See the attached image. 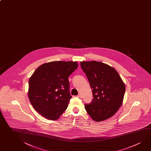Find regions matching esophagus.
Listing matches in <instances>:
<instances>
[{"label": "esophagus", "mask_w": 151, "mask_h": 151, "mask_svg": "<svg viewBox=\"0 0 151 151\" xmlns=\"http://www.w3.org/2000/svg\"><path fill=\"white\" fill-rule=\"evenodd\" d=\"M77 96H78V98H81L82 97V94H81V93H79L78 95H77Z\"/></svg>", "instance_id": "esophagus-1"}]
</instances>
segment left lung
I'll return each mask as SVG.
<instances>
[{
    "label": "left lung",
    "instance_id": "obj_1",
    "mask_svg": "<svg viewBox=\"0 0 151 151\" xmlns=\"http://www.w3.org/2000/svg\"><path fill=\"white\" fill-rule=\"evenodd\" d=\"M93 93L90 104L85 108L95 122H102L116 114L123 102L125 85L113 67L100 61L80 62Z\"/></svg>",
    "mask_w": 151,
    "mask_h": 151
}]
</instances>
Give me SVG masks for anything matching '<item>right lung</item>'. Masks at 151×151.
<instances>
[{
	"label": "right lung",
	"mask_w": 151,
	"mask_h": 151,
	"mask_svg": "<svg viewBox=\"0 0 151 151\" xmlns=\"http://www.w3.org/2000/svg\"><path fill=\"white\" fill-rule=\"evenodd\" d=\"M77 67L76 61H52L40 66L29 78V101L46 119L57 120L66 110L72 97L68 77Z\"/></svg>",
	"instance_id": "1"
}]
</instances>
